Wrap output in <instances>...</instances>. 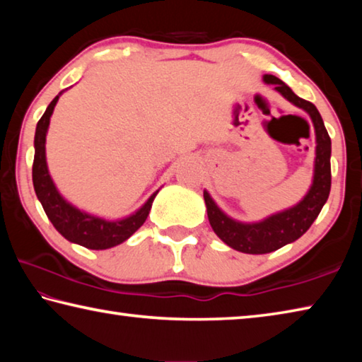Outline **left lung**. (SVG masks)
<instances>
[{
    "mask_svg": "<svg viewBox=\"0 0 362 362\" xmlns=\"http://www.w3.org/2000/svg\"><path fill=\"white\" fill-rule=\"evenodd\" d=\"M265 83L274 84V89L283 94L293 105L303 108L311 116L316 132V159L313 185L297 206L284 212L274 214L259 223L236 222L218 209L209 193L204 192L207 217L216 235L230 247L244 254H268L286 244L298 240L310 228L326 204L330 192V137L317 108L308 100L293 94L289 86L273 75L263 76Z\"/></svg>",
    "mask_w": 362,
    "mask_h": 362,
    "instance_id": "1",
    "label": "left lung"
}]
</instances>
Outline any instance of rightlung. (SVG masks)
I'll return each mask as SVG.
<instances>
[{"mask_svg": "<svg viewBox=\"0 0 362 362\" xmlns=\"http://www.w3.org/2000/svg\"><path fill=\"white\" fill-rule=\"evenodd\" d=\"M57 100L59 95L49 103L45 115L41 116L38 124H36L35 159L32 169L35 193L38 196L47 218L51 220L52 225L56 226V230L65 240L95 250L118 246V244L126 241L127 238L132 236L144 225L158 192L153 193L150 199L136 214H132L131 217L115 220V222L89 216V214L81 212L70 203H66L57 192L56 185H54L51 175L47 173L46 164V132L49 127V119H51Z\"/></svg>", "mask_w": 362, "mask_h": 362, "instance_id": "obj_1", "label": "right lung"}]
</instances>
